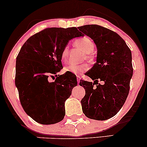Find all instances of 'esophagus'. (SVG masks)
<instances>
[{"label":"esophagus","instance_id":"34e87169","mask_svg":"<svg viewBox=\"0 0 147 147\" xmlns=\"http://www.w3.org/2000/svg\"><path fill=\"white\" fill-rule=\"evenodd\" d=\"M76 78H77V82H78V84H79V83H80V77L79 76H77Z\"/></svg>","mask_w":147,"mask_h":147}]
</instances>
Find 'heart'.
<instances>
[{
	"label": "heart",
	"instance_id": "b5f03b06",
	"mask_svg": "<svg viewBox=\"0 0 147 147\" xmlns=\"http://www.w3.org/2000/svg\"><path fill=\"white\" fill-rule=\"evenodd\" d=\"M74 46L76 48L80 49L82 52L85 53V59L86 60H90V54L93 51L95 48V44L94 42L89 37L84 36L81 38H79L74 41ZM68 54H69V48L68 47H65L63 49L62 52L61 54V61L63 63H66L68 59ZM88 69V65L86 63L84 64L76 65H69L65 67V70L67 72L76 74H82L84 72L86 71Z\"/></svg>",
	"mask_w": 147,
	"mask_h": 147
}]
</instances>
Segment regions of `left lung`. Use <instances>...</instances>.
Segmentation results:
<instances>
[{
	"label": "left lung",
	"instance_id": "left-lung-1",
	"mask_svg": "<svg viewBox=\"0 0 147 147\" xmlns=\"http://www.w3.org/2000/svg\"><path fill=\"white\" fill-rule=\"evenodd\" d=\"M93 39L97 49V62L86 74L94 82L80 80L85 89L81 100L86 117L105 121L117 114L125 102L133 75L131 52L117 32L97 24L78 27ZM99 81L105 83L98 84Z\"/></svg>",
	"mask_w": 147,
	"mask_h": 147
}]
</instances>
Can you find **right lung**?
<instances>
[{"label":"right lung","mask_w":147,"mask_h":147,"mask_svg":"<svg viewBox=\"0 0 147 147\" xmlns=\"http://www.w3.org/2000/svg\"><path fill=\"white\" fill-rule=\"evenodd\" d=\"M81 36L76 27L46 28L27 39L20 50L16 86L24 110L36 122L51 125L64 119L65 102L77 79L71 73L57 75L63 69L61 54L69 41Z\"/></svg>","instance_id":"obj_1"}]
</instances>
